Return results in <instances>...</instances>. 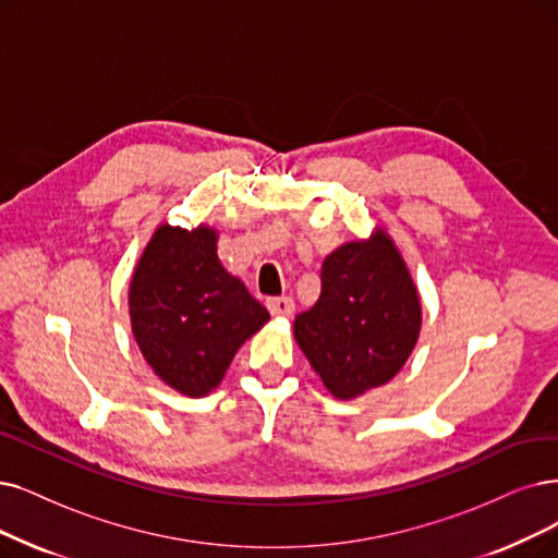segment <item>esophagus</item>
<instances>
[{
    "label": "esophagus",
    "instance_id": "34e87169",
    "mask_svg": "<svg viewBox=\"0 0 558 558\" xmlns=\"http://www.w3.org/2000/svg\"><path fill=\"white\" fill-rule=\"evenodd\" d=\"M265 304H267V311L277 318H291L295 311V302L291 298H270Z\"/></svg>",
    "mask_w": 558,
    "mask_h": 558
}]
</instances>
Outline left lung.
Returning a JSON list of instances; mask_svg holds the SVG:
<instances>
[{"instance_id": "8db88e82", "label": "left lung", "mask_w": 558, "mask_h": 558, "mask_svg": "<svg viewBox=\"0 0 558 558\" xmlns=\"http://www.w3.org/2000/svg\"><path fill=\"white\" fill-rule=\"evenodd\" d=\"M320 298L293 323L295 341L331 396L352 400L405 366L421 333V298L391 235L333 250L320 270Z\"/></svg>"}]
</instances>
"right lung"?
Masks as SVG:
<instances>
[{
	"label": "right lung",
	"instance_id": "1",
	"mask_svg": "<svg viewBox=\"0 0 558 558\" xmlns=\"http://www.w3.org/2000/svg\"><path fill=\"white\" fill-rule=\"evenodd\" d=\"M217 231L160 225L132 272V337L160 380L190 398L210 393L240 345L270 320L217 258Z\"/></svg>",
	"mask_w": 558,
	"mask_h": 558
}]
</instances>
